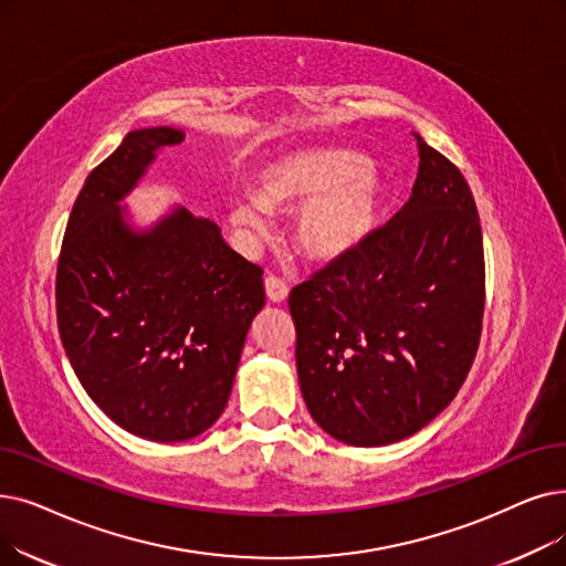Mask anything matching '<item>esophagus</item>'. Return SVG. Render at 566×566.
I'll list each match as a JSON object with an SVG mask.
<instances>
[{
    "label": "esophagus",
    "mask_w": 566,
    "mask_h": 566,
    "mask_svg": "<svg viewBox=\"0 0 566 566\" xmlns=\"http://www.w3.org/2000/svg\"><path fill=\"white\" fill-rule=\"evenodd\" d=\"M265 293H268V298L273 301V303H284L286 296H289V286H286L284 280L268 275L265 277Z\"/></svg>",
    "instance_id": "34e87169"
}]
</instances>
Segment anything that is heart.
<instances>
[{
	"label": "heart",
	"instance_id": "1",
	"mask_svg": "<svg viewBox=\"0 0 566 566\" xmlns=\"http://www.w3.org/2000/svg\"><path fill=\"white\" fill-rule=\"evenodd\" d=\"M384 201L379 170L358 153L301 150L268 164L256 196H235L231 222L252 240L270 233L268 212L302 206L293 219V244L312 263H335L358 252L373 235Z\"/></svg>",
	"mask_w": 566,
	"mask_h": 566
}]
</instances>
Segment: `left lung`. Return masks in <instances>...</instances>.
I'll use <instances>...</instances> for the list:
<instances>
[{
  "label": "left lung",
  "mask_w": 566,
  "mask_h": 566,
  "mask_svg": "<svg viewBox=\"0 0 566 566\" xmlns=\"http://www.w3.org/2000/svg\"><path fill=\"white\" fill-rule=\"evenodd\" d=\"M409 201L352 256L289 296L312 419L352 447H386L447 409L474 363L485 263L474 196L419 134Z\"/></svg>",
  "instance_id": "8db88e82"
}]
</instances>
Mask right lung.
<instances>
[{
  "label": "right lung",
  "instance_id": "right-lung-1",
  "mask_svg": "<svg viewBox=\"0 0 566 566\" xmlns=\"http://www.w3.org/2000/svg\"><path fill=\"white\" fill-rule=\"evenodd\" d=\"M174 127L136 129L87 176L57 263V328L87 396L127 432L185 441L222 416L242 344L265 305L263 270L212 219L174 208L134 229L119 201Z\"/></svg>",
  "mask_w": 566,
  "mask_h": 566
}]
</instances>
